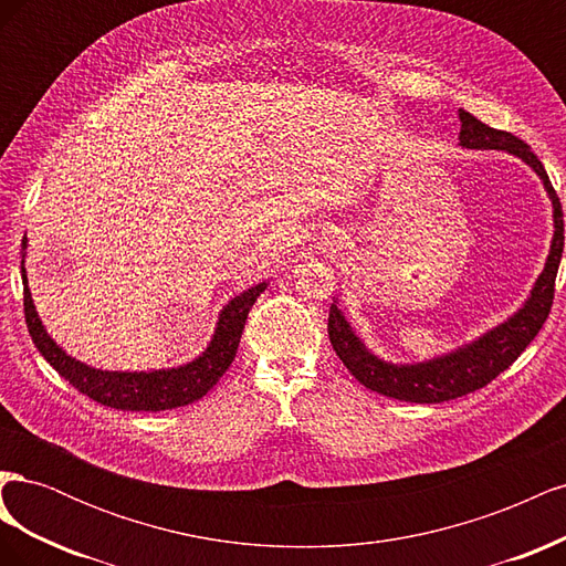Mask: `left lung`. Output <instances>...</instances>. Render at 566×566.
Masks as SVG:
<instances>
[{"instance_id": "1", "label": "left lung", "mask_w": 566, "mask_h": 566, "mask_svg": "<svg viewBox=\"0 0 566 566\" xmlns=\"http://www.w3.org/2000/svg\"><path fill=\"white\" fill-rule=\"evenodd\" d=\"M460 146L476 148V150H505L510 156L522 158L534 172L541 177L547 196L553 200V243L551 254L545 260V269L531 290L528 300L522 310L512 314L505 323L495 325L482 337L465 347H458L443 356L430 358L422 364H389L380 356L368 352L349 321L337 310V304L331 306L328 316V335L339 361L364 387L385 394V397L410 401V403H441L449 399L465 397V394L486 387L493 378L517 361V356L528 347V342L538 335L543 323L551 314L553 297H555V279L564 250V219L562 205L555 193V188L545 175V167L531 153V148L517 139L515 134L493 129L476 119L468 111H460Z\"/></svg>"}]
</instances>
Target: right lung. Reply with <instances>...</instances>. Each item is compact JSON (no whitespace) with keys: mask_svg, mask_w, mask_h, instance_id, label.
<instances>
[{"mask_svg":"<svg viewBox=\"0 0 566 566\" xmlns=\"http://www.w3.org/2000/svg\"><path fill=\"white\" fill-rule=\"evenodd\" d=\"M23 248H25V241H23ZM21 276H23V310H25L28 333L32 342H35L40 354L46 358L49 366H54L61 378H65L77 391L87 394V397L94 399L96 403H104L117 410H169V408L188 406L202 399L231 366L252 304L266 290V281H264L248 287L245 293H241L238 297H233L219 314L217 328L208 349H205L198 358H193V361L177 368L123 373V370L92 368L87 364L77 361V358L67 356L44 331V325L35 310V302H32V295H30L23 262H21Z\"/></svg>","mask_w":566,"mask_h":566,"instance_id":"1","label":"right lung"}]
</instances>
